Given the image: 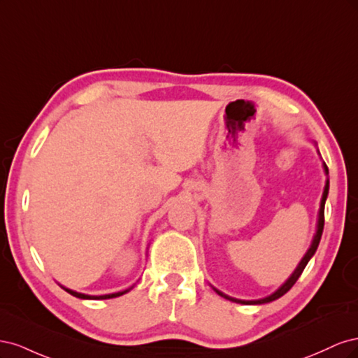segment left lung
<instances>
[{"instance_id":"1","label":"left lung","mask_w":358,"mask_h":358,"mask_svg":"<svg viewBox=\"0 0 358 358\" xmlns=\"http://www.w3.org/2000/svg\"><path fill=\"white\" fill-rule=\"evenodd\" d=\"M318 154H320V150H318ZM322 167H324V173H326V176H327V175H329V169H327V166H326V162H322ZM329 187H330V182H329V179H327V180H326V187H324V191H322L321 203H320L318 220H317V230H315V234H313V237H312V242H310L309 249L306 251V254L303 255V258L300 259V263L297 264L294 272H292V273L289 275V278H288V279L285 280V282H284L282 285H280L275 292H272V294L264 297V299H258V300H241V299H234V297H230V296L224 294L222 291L216 289L215 287H212V288H213L216 292H218V294H220L221 297H224V299H227V300H230V301H234V303H241V305H264V303H270V301H273V300H276V299H279V297H282V296L285 294V292H288V291L291 289V287L296 284V280L300 278L303 270H305L306 264L309 263V259L313 257V254L317 252V248H318V245H320L322 229H324V206H326V200H327V196H329Z\"/></svg>"}]
</instances>
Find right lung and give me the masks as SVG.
I'll use <instances>...</instances> for the list:
<instances>
[{
	"instance_id": "right-lung-1",
	"label": "right lung",
	"mask_w": 358,
	"mask_h": 358,
	"mask_svg": "<svg viewBox=\"0 0 358 358\" xmlns=\"http://www.w3.org/2000/svg\"><path fill=\"white\" fill-rule=\"evenodd\" d=\"M64 289H66L69 294H71V296H74V297H78V299H83V300H106V299H115V297H119V296H122V294H125V292H128L129 289H133V287H129V288H127V289H124V291H119V292H113V294H103V296H90V294H83V292H78V291H73V289H70V288H66L64 285H61Z\"/></svg>"
}]
</instances>
